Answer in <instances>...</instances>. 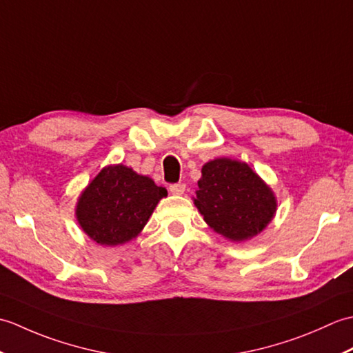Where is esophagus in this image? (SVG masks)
Masks as SVG:
<instances>
[{
    "mask_svg": "<svg viewBox=\"0 0 353 353\" xmlns=\"http://www.w3.org/2000/svg\"><path fill=\"white\" fill-rule=\"evenodd\" d=\"M185 188H186V185H185V183H182V182H179V183H172V185H170V192H172V194H177V196H181V194H183V192H185Z\"/></svg>",
    "mask_w": 353,
    "mask_h": 353,
    "instance_id": "esophagus-1",
    "label": "esophagus"
}]
</instances>
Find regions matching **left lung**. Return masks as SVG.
Listing matches in <instances>:
<instances>
[{
    "mask_svg": "<svg viewBox=\"0 0 353 353\" xmlns=\"http://www.w3.org/2000/svg\"><path fill=\"white\" fill-rule=\"evenodd\" d=\"M194 203L215 232L243 241L264 229L276 211L272 190L244 162L215 159L201 168Z\"/></svg>",
    "mask_w": 353,
    "mask_h": 353,
    "instance_id": "8db88e82",
    "label": "left lung"
}]
</instances>
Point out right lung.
Wrapping results in <instances>:
<instances>
[{
	"label": "right lung",
	"instance_id": "1",
	"mask_svg": "<svg viewBox=\"0 0 353 353\" xmlns=\"http://www.w3.org/2000/svg\"><path fill=\"white\" fill-rule=\"evenodd\" d=\"M167 190L124 165L103 168L77 203V220L94 241L117 245L130 241L145 226Z\"/></svg>",
	"mask_w": 353,
	"mask_h": 353
}]
</instances>
